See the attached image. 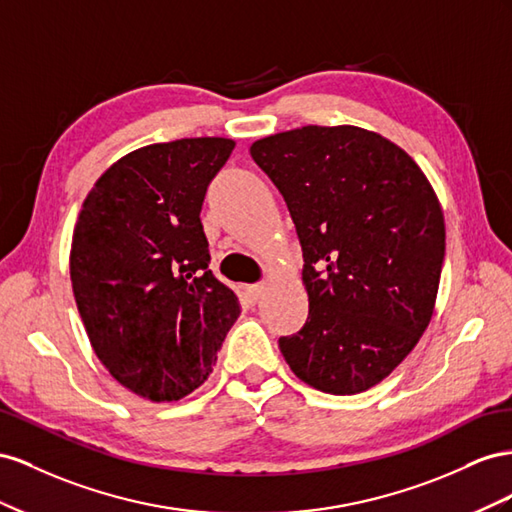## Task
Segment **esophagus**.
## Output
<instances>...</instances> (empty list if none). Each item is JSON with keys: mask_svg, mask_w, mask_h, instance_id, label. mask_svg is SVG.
Listing matches in <instances>:
<instances>
[{"mask_svg": "<svg viewBox=\"0 0 512 512\" xmlns=\"http://www.w3.org/2000/svg\"><path fill=\"white\" fill-rule=\"evenodd\" d=\"M244 291H246L248 300H251V302H257V300L261 298V294H264V283H253V285H246V287H244Z\"/></svg>", "mask_w": 512, "mask_h": 512, "instance_id": "1", "label": "esophagus"}]
</instances>
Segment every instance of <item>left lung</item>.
<instances>
[{
  "label": "left lung",
  "mask_w": 512,
  "mask_h": 512,
  "mask_svg": "<svg viewBox=\"0 0 512 512\" xmlns=\"http://www.w3.org/2000/svg\"><path fill=\"white\" fill-rule=\"evenodd\" d=\"M296 225L309 294L289 369L328 394L386 379L433 317L446 229L427 175L397 143L358 126H302L251 145Z\"/></svg>",
  "instance_id": "obj_1"
}]
</instances>
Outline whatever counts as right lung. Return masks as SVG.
Listing matches in <instances>:
<instances>
[{
    "label": "right lung",
    "mask_w": 512,
    "mask_h": 512,
    "mask_svg": "<svg viewBox=\"0 0 512 512\" xmlns=\"http://www.w3.org/2000/svg\"><path fill=\"white\" fill-rule=\"evenodd\" d=\"M236 141L195 137L122 156L96 180L70 248L77 309L98 360L154 403L206 382L240 317L212 274L201 206Z\"/></svg>",
    "instance_id": "right-lung-1"
}]
</instances>
